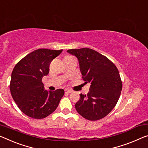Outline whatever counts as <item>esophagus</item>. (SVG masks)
Listing matches in <instances>:
<instances>
[{"label":"esophagus","mask_w":148,"mask_h":148,"mask_svg":"<svg viewBox=\"0 0 148 148\" xmlns=\"http://www.w3.org/2000/svg\"><path fill=\"white\" fill-rule=\"evenodd\" d=\"M72 91L71 90H69V89H65V92L66 93V94H69V93H71Z\"/></svg>","instance_id":"esophagus-1"}]
</instances>
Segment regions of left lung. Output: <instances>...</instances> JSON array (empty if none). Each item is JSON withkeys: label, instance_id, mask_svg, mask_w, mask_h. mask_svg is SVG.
Here are the masks:
<instances>
[{"label": "left lung", "instance_id": "left-lung-1", "mask_svg": "<svg viewBox=\"0 0 148 148\" xmlns=\"http://www.w3.org/2000/svg\"><path fill=\"white\" fill-rule=\"evenodd\" d=\"M76 56L85 83H90L89 92L80 94L75 104L79 114L85 119L95 121L105 117L114 108L122 88V82L116 65L109 59L94 49H68Z\"/></svg>", "mask_w": 148, "mask_h": 148}]
</instances>
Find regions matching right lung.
Returning <instances> with one entry per match:
<instances>
[{
	"label": "right lung",
	"mask_w": 148,
	"mask_h": 148,
	"mask_svg": "<svg viewBox=\"0 0 148 148\" xmlns=\"http://www.w3.org/2000/svg\"><path fill=\"white\" fill-rule=\"evenodd\" d=\"M63 49H38L18 61L11 75L10 90L20 110L29 117L42 119L56 110L64 90L44 89L42 77L49 72L51 61Z\"/></svg>",
	"instance_id": "add662e5"
}]
</instances>
